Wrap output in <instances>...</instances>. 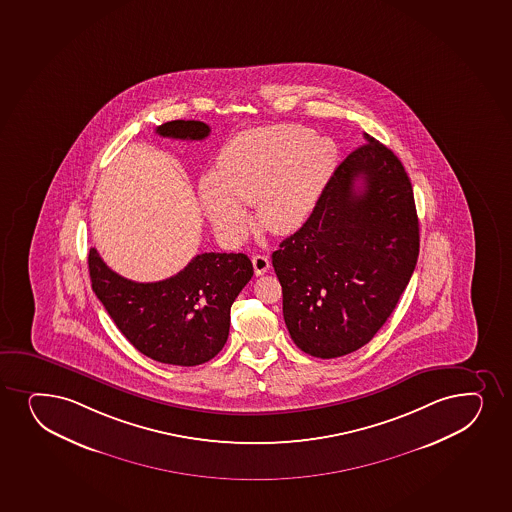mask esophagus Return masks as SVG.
Returning <instances> with one entry per match:
<instances>
[{
	"label": "esophagus",
	"mask_w": 512,
	"mask_h": 512,
	"mask_svg": "<svg viewBox=\"0 0 512 512\" xmlns=\"http://www.w3.org/2000/svg\"><path fill=\"white\" fill-rule=\"evenodd\" d=\"M253 266L256 277L265 275L266 271L270 270V259L265 254H256L253 256Z\"/></svg>",
	"instance_id": "1"
}]
</instances>
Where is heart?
Listing matches in <instances>:
<instances>
[{
    "label": "heart",
    "instance_id": "heart-1",
    "mask_svg": "<svg viewBox=\"0 0 512 512\" xmlns=\"http://www.w3.org/2000/svg\"><path fill=\"white\" fill-rule=\"evenodd\" d=\"M338 150L297 124H277L234 136L217 157L215 176L201 181V205L218 234L237 241L247 213L273 234H292L312 217L335 172Z\"/></svg>",
    "mask_w": 512,
    "mask_h": 512
}]
</instances>
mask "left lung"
Listing matches in <instances>:
<instances>
[{
  "instance_id": "left-lung-1",
  "label": "left lung",
  "mask_w": 512,
  "mask_h": 512,
  "mask_svg": "<svg viewBox=\"0 0 512 512\" xmlns=\"http://www.w3.org/2000/svg\"><path fill=\"white\" fill-rule=\"evenodd\" d=\"M364 138L336 167L312 217L271 254L288 333L318 359L369 343L417 265L412 183L388 147Z\"/></svg>"
}]
</instances>
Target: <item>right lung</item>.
Wrapping results in <instances>:
<instances>
[{"label":"right lung","mask_w":512,"mask_h":512,"mask_svg":"<svg viewBox=\"0 0 512 512\" xmlns=\"http://www.w3.org/2000/svg\"><path fill=\"white\" fill-rule=\"evenodd\" d=\"M157 133L205 140L210 126L177 119L159 126ZM89 271L97 299L131 345L157 362L183 367L205 364L224 348L230 307L254 273L246 254L203 253L174 277L138 283L112 271L95 247Z\"/></svg>","instance_id":"1"}]
</instances>
